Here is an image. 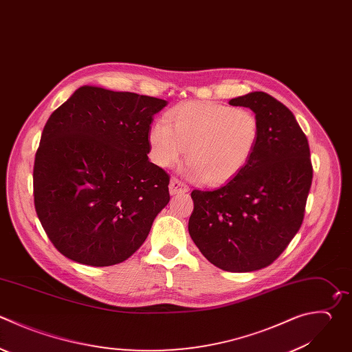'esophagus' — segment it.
<instances>
[{"instance_id": "obj_1", "label": "esophagus", "mask_w": 352, "mask_h": 352, "mask_svg": "<svg viewBox=\"0 0 352 352\" xmlns=\"http://www.w3.org/2000/svg\"><path fill=\"white\" fill-rule=\"evenodd\" d=\"M169 191L172 195L175 194H180V192H186L188 191V186H186L182 180H179L177 177H172L170 183H169Z\"/></svg>"}]
</instances>
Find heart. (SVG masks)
Masks as SVG:
<instances>
[{"mask_svg":"<svg viewBox=\"0 0 352 352\" xmlns=\"http://www.w3.org/2000/svg\"><path fill=\"white\" fill-rule=\"evenodd\" d=\"M260 139V121L249 110L190 102L172 109L148 131L153 161L168 168L186 148L190 173L205 183L230 180L250 161Z\"/></svg>","mask_w":352,"mask_h":352,"instance_id":"b5f03b06","label":"heart"}]
</instances>
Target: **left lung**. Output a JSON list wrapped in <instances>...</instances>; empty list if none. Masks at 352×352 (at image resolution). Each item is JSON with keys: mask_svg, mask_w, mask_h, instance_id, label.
<instances>
[{"mask_svg": "<svg viewBox=\"0 0 352 352\" xmlns=\"http://www.w3.org/2000/svg\"><path fill=\"white\" fill-rule=\"evenodd\" d=\"M260 121L248 165L216 190H192L188 232L201 253L230 272L274 263L301 227L312 182L307 136L292 111L264 92L230 100Z\"/></svg>", "mask_w": 352, "mask_h": 352, "instance_id": "1", "label": "left lung"}]
</instances>
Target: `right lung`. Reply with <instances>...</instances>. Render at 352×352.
<instances>
[{
  "mask_svg": "<svg viewBox=\"0 0 352 352\" xmlns=\"http://www.w3.org/2000/svg\"><path fill=\"white\" fill-rule=\"evenodd\" d=\"M162 99L81 87L47 121L33 169L37 216L67 258L118 264L169 202V175L148 161Z\"/></svg>",
  "mask_w": 352,
  "mask_h": 352,
  "instance_id": "1",
  "label": "right lung"
}]
</instances>
